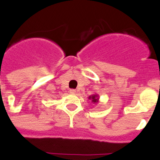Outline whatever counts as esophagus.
Returning a JSON list of instances; mask_svg holds the SVG:
<instances>
[{
	"label": "esophagus",
	"instance_id": "esophagus-1",
	"mask_svg": "<svg viewBox=\"0 0 160 160\" xmlns=\"http://www.w3.org/2000/svg\"><path fill=\"white\" fill-rule=\"evenodd\" d=\"M75 92H76V90H73V89H70V94H75Z\"/></svg>",
	"mask_w": 160,
	"mask_h": 160
}]
</instances>
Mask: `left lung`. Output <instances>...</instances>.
I'll return each instance as SVG.
<instances>
[{"label":"left lung","mask_w":160,"mask_h":160,"mask_svg":"<svg viewBox=\"0 0 160 160\" xmlns=\"http://www.w3.org/2000/svg\"><path fill=\"white\" fill-rule=\"evenodd\" d=\"M89 100L92 102L93 103H98V100H99V96L98 94H94L92 95L89 96Z\"/></svg>","instance_id":"left-lung-1"}]
</instances>
